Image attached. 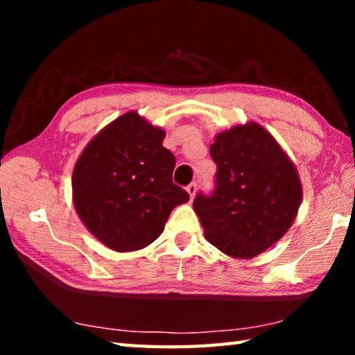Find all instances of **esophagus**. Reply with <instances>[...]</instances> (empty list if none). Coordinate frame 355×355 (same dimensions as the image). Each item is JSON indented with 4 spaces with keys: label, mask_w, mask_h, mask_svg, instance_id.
<instances>
[{
    "label": "esophagus",
    "mask_w": 355,
    "mask_h": 355,
    "mask_svg": "<svg viewBox=\"0 0 355 355\" xmlns=\"http://www.w3.org/2000/svg\"><path fill=\"white\" fill-rule=\"evenodd\" d=\"M186 192H188V194H189V199H191V200L194 199L196 192H197V184H196V183H191V184L186 186Z\"/></svg>",
    "instance_id": "obj_1"
}]
</instances>
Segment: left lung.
I'll return each mask as SVG.
<instances>
[{"label":"left lung","mask_w":355,"mask_h":355,"mask_svg":"<svg viewBox=\"0 0 355 355\" xmlns=\"http://www.w3.org/2000/svg\"><path fill=\"white\" fill-rule=\"evenodd\" d=\"M209 155L218 166L216 189L192 203L205 238L228 257L260 255L296 219L302 202L296 166L257 122L220 131Z\"/></svg>","instance_id":"left-lung-1"}]
</instances>
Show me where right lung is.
<instances>
[{
  "label": "right lung",
  "instance_id": "obj_1",
  "mask_svg": "<svg viewBox=\"0 0 355 355\" xmlns=\"http://www.w3.org/2000/svg\"><path fill=\"white\" fill-rule=\"evenodd\" d=\"M166 131L136 111L112 120L84 147L71 191L83 224L116 252L147 248L164 230L169 214L189 200L172 183L175 156L163 147Z\"/></svg>",
  "mask_w": 355,
  "mask_h": 355
}]
</instances>
